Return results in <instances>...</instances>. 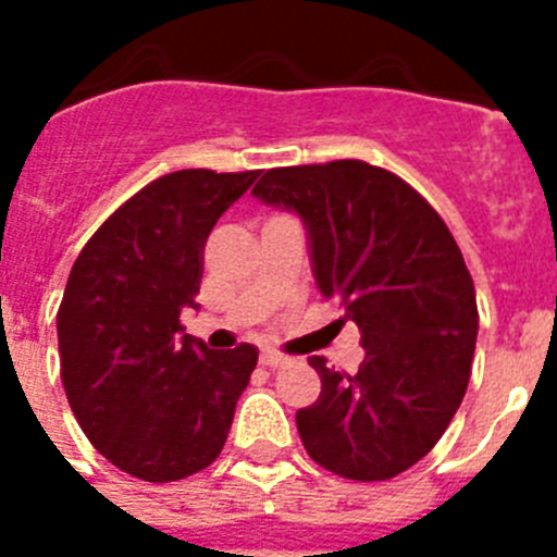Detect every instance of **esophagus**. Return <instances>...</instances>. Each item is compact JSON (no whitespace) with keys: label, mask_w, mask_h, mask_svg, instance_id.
I'll return each mask as SVG.
<instances>
[{"label":"esophagus","mask_w":557,"mask_h":557,"mask_svg":"<svg viewBox=\"0 0 557 557\" xmlns=\"http://www.w3.org/2000/svg\"><path fill=\"white\" fill-rule=\"evenodd\" d=\"M259 362H262L264 368H282L284 362H287V357H284V354H278V351H262Z\"/></svg>","instance_id":"obj_1"}]
</instances>
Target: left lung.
Here are the masks:
<instances>
[{
	"mask_svg": "<svg viewBox=\"0 0 557 557\" xmlns=\"http://www.w3.org/2000/svg\"><path fill=\"white\" fill-rule=\"evenodd\" d=\"M253 195L295 211L323 298L362 334L357 373L326 368L321 396L295 412L318 466L379 482L416 466L441 441L471 376L476 295L455 236L410 184L366 161L268 170Z\"/></svg>",
	"mask_w": 557,
	"mask_h": 557,
	"instance_id": "1",
	"label": "left lung"
}]
</instances>
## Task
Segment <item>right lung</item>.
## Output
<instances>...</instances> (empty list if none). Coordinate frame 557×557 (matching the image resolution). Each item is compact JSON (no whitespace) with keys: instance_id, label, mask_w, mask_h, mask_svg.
<instances>
[{"instance_id":"right-lung-1","label":"right lung","mask_w":557,"mask_h":557,"mask_svg":"<svg viewBox=\"0 0 557 557\" xmlns=\"http://www.w3.org/2000/svg\"><path fill=\"white\" fill-rule=\"evenodd\" d=\"M259 170H178L113 211L72 264L58 309L61 379L77 424L106 460L175 482L218 460L259 351H211L186 334L203 245Z\"/></svg>"}]
</instances>
